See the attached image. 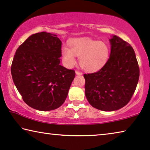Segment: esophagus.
Returning a JSON list of instances; mask_svg holds the SVG:
<instances>
[{"label":"esophagus","instance_id":"1","mask_svg":"<svg viewBox=\"0 0 150 150\" xmlns=\"http://www.w3.org/2000/svg\"><path fill=\"white\" fill-rule=\"evenodd\" d=\"M75 73H76V75H81L83 74L82 72H81V71H76Z\"/></svg>","mask_w":150,"mask_h":150}]
</instances>
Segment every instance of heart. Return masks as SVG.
Wrapping results in <instances>:
<instances>
[{"instance_id":"b5f03b06","label":"heart","mask_w":150,"mask_h":150,"mask_svg":"<svg viewBox=\"0 0 150 150\" xmlns=\"http://www.w3.org/2000/svg\"><path fill=\"white\" fill-rule=\"evenodd\" d=\"M109 55L110 48L106 42L88 38L73 40L69 43V49L62 48V56L69 67L75 65V56H77L80 67L88 72L101 69L108 61Z\"/></svg>"}]
</instances>
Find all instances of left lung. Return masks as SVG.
Returning <instances> with one entry per match:
<instances>
[{
    "label": "left lung",
    "instance_id": "obj_1",
    "mask_svg": "<svg viewBox=\"0 0 150 150\" xmlns=\"http://www.w3.org/2000/svg\"><path fill=\"white\" fill-rule=\"evenodd\" d=\"M110 58L97 72L84 74L85 93L93 108L117 110L132 98L139 77V64L128 42L113 35L110 39Z\"/></svg>",
    "mask_w": 150,
    "mask_h": 150
}]
</instances>
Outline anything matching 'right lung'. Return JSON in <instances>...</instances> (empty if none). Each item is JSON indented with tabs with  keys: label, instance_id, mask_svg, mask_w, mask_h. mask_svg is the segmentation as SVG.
Returning a JSON list of instances; mask_svg holds the SVG:
<instances>
[{
	"label": "right lung",
	"instance_id": "add662e5",
	"mask_svg": "<svg viewBox=\"0 0 150 150\" xmlns=\"http://www.w3.org/2000/svg\"><path fill=\"white\" fill-rule=\"evenodd\" d=\"M61 44L57 35L36 33L19 46L13 58V82L23 101L36 110L59 108L75 78L74 70L60 65Z\"/></svg>",
	"mask_w": 150,
	"mask_h": 150
}]
</instances>
